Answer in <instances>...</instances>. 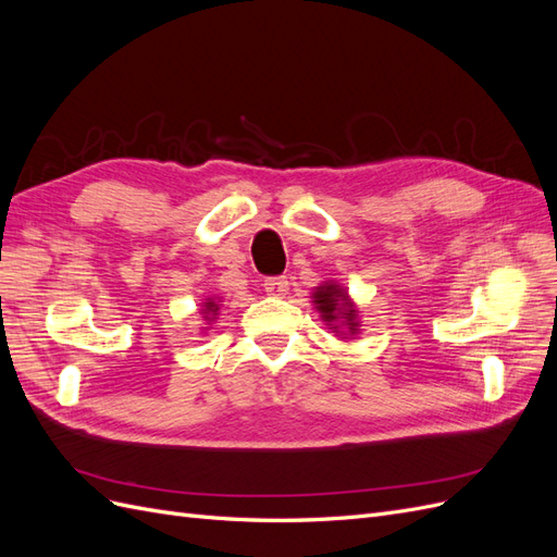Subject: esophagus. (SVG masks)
I'll return each instance as SVG.
<instances>
[{"instance_id": "obj_1", "label": "esophagus", "mask_w": 557, "mask_h": 557, "mask_svg": "<svg viewBox=\"0 0 557 557\" xmlns=\"http://www.w3.org/2000/svg\"><path fill=\"white\" fill-rule=\"evenodd\" d=\"M264 293L272 295V297H283L288 293V281L283 276H274V278H267L264 281Z\"/></svg>"}]
</instances>
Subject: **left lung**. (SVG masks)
<instances>
[{
    "instance_id": "1",
    "label": "left lung",
    "mask_w": 557,
    "mask_h": 557,
    "mask_svg": "<svg viewBox=\"0 0 557 557\" xmlns=\"http://www.w3.org/2000/svg\"><path fill=\"white\" fill-rule=\"evenodd\" d=\"M313 305L323 315L325 323H336V320L342 318V325L348 327L350 334L358 332V320H356V307H352V301L348 299V295L339 288V285L334 283H325L315 288L313 293ZM339 325H334L332 330H336Z\"/></svg>"
}]
</instances>
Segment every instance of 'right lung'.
Here are the masks:
<instances>
[{
	"mask_svg": "<svg viewBox=\"0 0 557 557\" xmlns=\"http://www.w3.org/2000/svg\"><path fill=\"white\" fill-rule=\"evenodd\" d=\"M205 307H207V309H205V313H207V320H211L208 318L209 314H211L212 318H215V311H218V305H215V301H213V299H209Z\"/></svg>",
	"mask_w": 557,
	"mask_h": 557,
	"instance_id": "right-lung-1",
	"label": "right lung"
}]
</instances>
